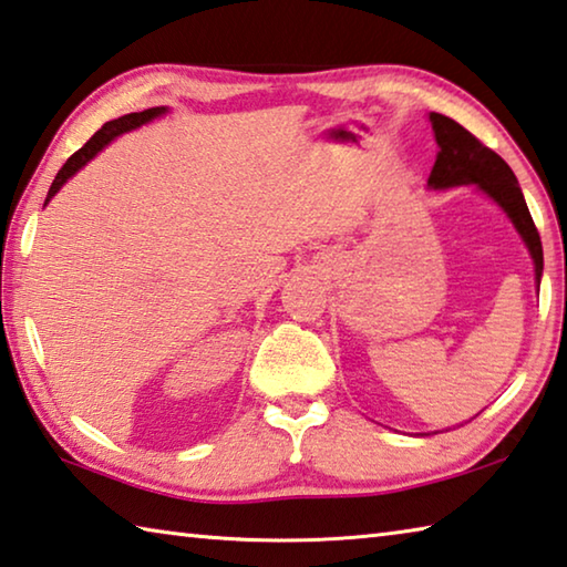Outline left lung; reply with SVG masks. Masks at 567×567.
<instances>
[{
	"mask_svg": "<svg viewBox=\"0 0 567 567\" xmlns=\"http://www.w3.org/2000/svg\"><path fill=\"white\" fill-rule=\"evenodd\" d=\"M431 128L439 143L436 163L431 168L429 188H456V185H471L476 183L478 188L496 200L503 213L508 215L511 223L516 225L523 243L528 245V252L535 265V280L540 285L543 275V245L535 223L530 218V210L523 198V190L513 176V171L506 161H503L496 151L468 133L466 128L456 123L454 118L444 116V113H429Z\"/></svg>",
	"mask_w": 567,
	"mask_h": 567,
	"instance_id": "1",
	"label": "left lung"
}]
</instances>
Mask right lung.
I'll return each instance as SVG.
<instances>
[{"mask_svg":"<svg viewBox=\"0 0 567 567\" xmlns=\"http://www.w3.org/2000/svg\"><path fill=\"white\" fill-rule=\"evenodd\" d=\"M161 113H166V106H156V109H146V111H138V113H126V116H121V118H113V121H106L104 126H101L94 136H91L84 146H81L74 156H71L64 166H61V171L56 173V178H54V183H51V188H49V195H47V203L54 198V195L59 193V188L61 185H64L71 176H74V173L79 171V168H84L86 163L96 156V153L104 148V146H109V143L116 138V136H121V133H126V131H133V128H138V126H143V123H148V121H153L156 116H161Z\"/></svg>","mask_w":567,"mask_h":567,"instance_id":"1","label":"right lung"}]
</instances>
